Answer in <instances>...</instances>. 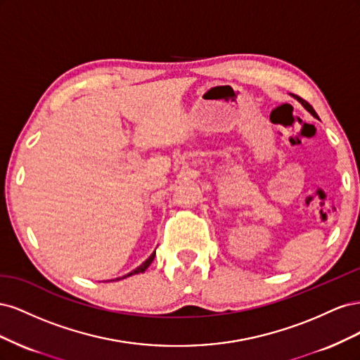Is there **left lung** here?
I'll use <instances>...</instances> for the list:
<instances>
[{
    "label": "left lung",
    "mask_w": 360,
    "mask_h": 360,
    "mask_svg": "<svg viewBox=\"0 0 360 360\" xmlns=\"http://www.w3.org/2000/svg\"><path fill=\"white\" fill-rule=\"evenodd\" d=\"M297 101H299V102H300V103H302V105L304 106V110H307L308 112H311V114H312L314 117H317V112H315V111H314V108H312V106H311V105H309V103H308L307 101H303V99H300V97H299V99H297Z\"/></svg>",
    "instance_id": "1"
}]
</instances>
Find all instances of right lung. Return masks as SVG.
<instances>
[{"label":"right lung","mask_w":360,"mask_h":360,"mask_svg":"<svg viewBox=\"0 0 360 360\" xmlns=\"http://www.w3.org/2000/svg\"><path fill=\"white\" fill-rule=\"evenodd\" d=\"M155 255H156V250H155V252L153 254H151L146 261H144V263L143 264H141L139 267H136L135 270H132V271H130V274H127V275H124V276H122V278H117V279H112V281H120V279H124V278H129V276H132V275H138V274H144V271L147 270V267L151 264V263H153V259H155Z\"/></svg>","instance_id":"obj_1"}]
</instances>
